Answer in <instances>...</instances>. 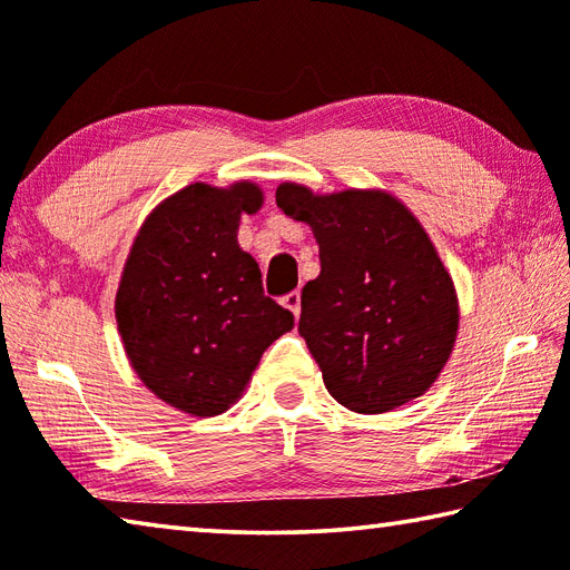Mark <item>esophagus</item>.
<instances>
[{"mask_svg": "<svg viewBox=\"0 0 570 570\" xmlns=\"http://www.w3.org/2000/svg\"><path fill=\"white\" fill-rule=\"evenodd\" d=\"M283 305L295 315V321H297V317H301V293L285 295V297H283Z\"/></svg>", "mask_w": 570, "mask_h": 570, "instance_id": "34e87169", "label": "esophagus"}]
</instances>
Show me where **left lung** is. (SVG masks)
I'll use <instances>...</instances> for the list:
<instances>
[{
  "instance_id": "1",
  "label": "left lung",
  "mask_w": 570,
  "mask_h": 570,
  "mask_svg": "<svg viewBox=\"0 0 570 570\" xmlns=\"http://www.w3.org/2000/svg\"><path fill=\"white\" fill-rule=\"evenodd\" d=\"M275 199L321 245V275L303 287L297 331L327 393L365 415L421 397L461 323L453 277L421 219L385 189L317 195L283 183Z\"/></svg>"
}]
</instances>
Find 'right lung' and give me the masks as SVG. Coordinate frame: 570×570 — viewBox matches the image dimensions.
Listing matches in <instances>:
<instances>
[{
  "mask_svg": "<svg viewBox=\"0 0 570 570\" xmlns=\"http://www.w3.org/2000/svg\"><path fill=\"white\" fill-rule=\"evenodd\" d=\"M265 203L249 179L193 183L145 217L115 297L127 361L159 401L195 417L243 397L259 357L293 331V313L263 293L239 217Z\"/></svg>",
  "mask_w": 570,
  "mask_h": 570,
  "instance_id": "add662e5",
  "label": "right lung"
}]
</instances>
